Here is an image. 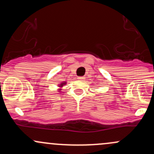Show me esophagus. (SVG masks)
Here are the masks:
<instances>
[{
  "mask_svg": "<svg viewBox=\"0 0 154 154\" xmlns=\"http://www.w3.org/2000/svg\"><path fill=\"white\" fill-rule=\"evenodd\" d=\"M77 79H85V77H77Z\"/></svg>",
  "mask_w": 154,
  "mask_h": 154,
  "instance_id": "34e87169",
  "label": "esophagus"
}]
</instances>
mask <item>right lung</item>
<instances>
[{
  "mask_svg": "<svg viewBox=\"0 0 154 154\" xmlns=\"http://www.w3.org/2000/svg\"><path fill=\"white\" fill-rule=\"evenodd\" d=\"M64 84H65V83H61V85L60 86H63V85H64Z\"/></svg>",
  "mask_w": 154,
  "mask_h": 154,
  "instance_id": "obj_1",
  "label": "right lung"
}]
</instances>
